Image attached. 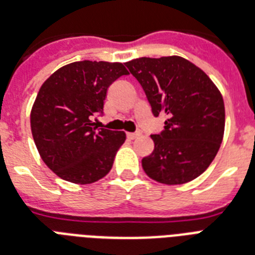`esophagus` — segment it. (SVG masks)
<instances>
[{"label": "esophagus", "instance_id": "obj_1", "mask_svg": "<svg viewBox=\"0 0 255 255\" xmlns=\"http://www.w3.org/2000/svg\"><path fill=\"white\" fill-rule=\"evenodd\" d=\"M126 135H128V138H129V139H135L136 136H139L140 135V132H128V134H126Z\"/></svg>", "mask_w": 255, "mask_h": 255}]
</instances>
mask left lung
I'll return each instance as SVG.
<instances>
[{"label":"left lung","mask_w":255,"mask_h":255,"mask_svg":"<svg viewBox=\"0 0 255 255\" xmlns=\"http://www.w3.org/2000/svg\"><path fill=\"white\" fill-rule=\"evenodd\" d=\"M142 86L164 130L152 134L155 148L142 159L152 180L181 185L194 180L215 159L224 135L226 111L220 91L205 71L182 57H140L126 62Z\"/></svg>","instance_id":"8db88e82"}]
</instances>
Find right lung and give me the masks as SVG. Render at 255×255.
<instances>
[{
    "label": "right lung",
    "mask_w": 255,
    "mask_h": 255,
    "mask_svg": "<svg viewBox=\"0 0 255 255\" xmlns=\"http://www.w3.org/2000/svg\"><path fill=\"white\" fill-rule=\"evenodd\" d=\"M128 70L120 62L78 61L54 71L40 87L31 111V131L50 170L73 184H92L108 174L124 131L98 129L108 87Z\"/></svg>",
    "instance_id": "add662e5"
}]
</instances>
